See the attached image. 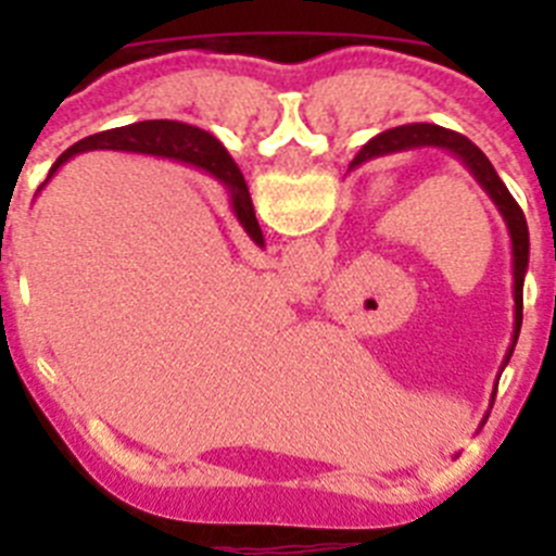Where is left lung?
Wrapping results in <instances>:
<instances>
[{"label": "left lung", "instance_id": "obj_1", "mask_svg": "<svg viewBox=\"0 0 556 556\" xmlns=\"http://www.w3.org/2000/svg\"><path fill=\"white\" fill-rule=\"evenodd\" d=\"M406 147H445V150L456 152L465 164L470 166L473 178L484 186L493 203L498 205V211L507 219L509 236H513V255H515V339L513 345L518 342L520 323H523V281H527V269H529V225L520 205L515 203L513 194L507 191L504 180L498 178L495 166L490 164V159L470 139L459 136L454 130H445V127L437 125H404V127H392V130H384L381 136H376L372 141H367L362 147L356 159H353L351 166L365 164V161L376 159V155H387V152L406 150ZM225 150V147H223ZM228 159V152H225ZM515 351V348H513ZM513 356V353H509Z\"/></svg>", "mask_w": 556, "mask_h": 556}]
</instances>
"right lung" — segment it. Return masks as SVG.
Masks as SVG:
<instances>
[{
  "mask_svg": "<svg viewBox=\"0 0 556 556\" xmlns=\"http://www.w3.org/2000/svg\"><path fill=\"white\" fill-rule=\"evenodd\" d=\"M86 150H127V152H147V155H164V159H178L186 164H194L200 169H208L217 180H223L230 189L233 198V211L244 230L250 233L253 242L262 244V228L255 219L253 203H250V191L244 184L242 172L236 169L230 159H225V150L211 132L200 130V127L184 125V122H169V119H147L136 122V125L113 127V130L94 132L88 139L77 141L75 147H68L61 159L52 164L49 175L58 169L66 159L77 155Z\"/></svg>",
  "mask_w": 556,
  "mask_h": 556,
  "instance_id": "obj_1",
  "label": "right lung"
}]
</instances>
